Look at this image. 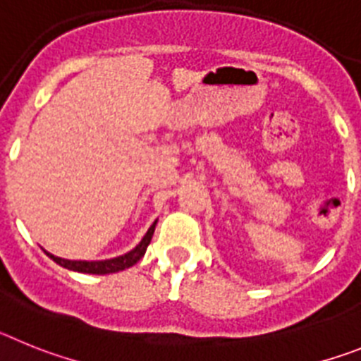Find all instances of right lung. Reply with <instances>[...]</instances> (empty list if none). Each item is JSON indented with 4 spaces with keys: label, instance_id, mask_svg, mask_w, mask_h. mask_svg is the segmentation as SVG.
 Wrapping results in <instances>:
<instances>
[{
    "label": "right lung",
    "instance_id": "obj_1",
    "mask_svg": "<svg viewBox=\"0 0 361 361\" xmlns=\"http://www.w3.org/2000/svg\"><path fill=\"white\" fill-rule=\"evenodd\" d=\"M156 224H158V219H156L154 224L150 225L147 234L143 236V240L134 247L133 250H128L127 255L118 256V258H111V259H99V262H85V259H63L58 258V256L50 255L47 252V256L54 259L58 265L61 267L68 269V271H76V272H87V274H111V272H120L125 271V269L133 267L134 263H137L140 259L143 258L145 255L147 247H149L150 240H152V234H154Z\"/></svg>",
    "mask_w": 361,
    "mask_h": 361
}]
</instances>
